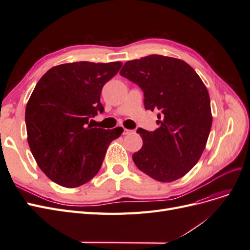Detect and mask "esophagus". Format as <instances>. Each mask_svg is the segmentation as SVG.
Listing matches in <instances>:
<instances>
[{"mask_svg":"<svg viewBox=\"0 0 250 250\" xmlns=\"http://www.w3.org/2000/svg\"><path fill=\"white\" fill-rule=\"evenodd\" d=\"M132 132H133V130L127 129V128H124V129H123V134H124V135H127V134H131Z\"/></svg>","mask_w":250,"mask_h":250,"instance_id":"1","label":"esophagus"}]
</instances>
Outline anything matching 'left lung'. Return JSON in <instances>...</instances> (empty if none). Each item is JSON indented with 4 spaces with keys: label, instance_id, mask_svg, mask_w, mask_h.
I'll use <instances>...</instances> for the list:
<instances>
[{
    "label": "left lung",
    "instance_id": "obj_1",
    "mask_svg": "<svg viewBox=\"0 0 250 250\" xmlns=\"http://www.w3.org/2000/svg\"><path fill=\"white\" fill-rule=\"evenodd\" d=\"M144 92L145 108L160 110V128H139L142 148L132 155L135 166L162 183L185 176L197 164L211 127L207 86L181 59L149 55L127 62L120 72Z\"/></svg>",
    "mask_w": 250,
    "mask_h": 250
}]
</instances>
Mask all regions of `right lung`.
Listing matches in <instances>:
<instances>
[{
	"label": "right lung",
	"instance_id": "add662e5",
	"mask_svg": "<svg viewBox=\"0 0 250 250\" xmlns=\"http://www.w3.org/2000/svg\"><path fill=\"white\" fill-rule=\"evenodd\" d=\"M121 62H79L53 66L37 82L26 106L30 150L41 170L57 185L77 188L99 172L109 144L123 128H92L104 110L100 95Z\"/></svg>",
	"mask_w": 250,
	"mask_h": 250
}]
</instances>
